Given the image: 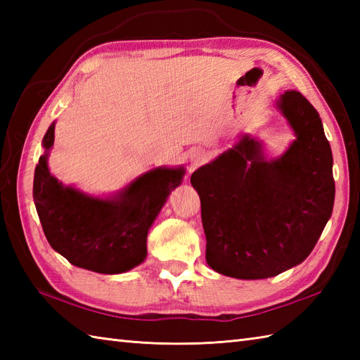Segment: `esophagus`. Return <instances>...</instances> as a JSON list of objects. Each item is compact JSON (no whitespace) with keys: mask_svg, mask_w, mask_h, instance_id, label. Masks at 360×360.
Listing matches in <instances>:
<instances>
[{"mask_svg":"<svg viewBox=\"0 0 360 360\" xmlns=\"http://www.w3.org/2000/svg\"><path fill=\"white\" fill-rule=\"evenodd\" d=\"M204 159H205V151L204 150L193 148L192 151H190V164H192V167L200 165L201 162H204Z\"/></svg>","mask_w":360,"mask_h":360,"instance_id":"obj_1","label":"esophagus"}]
</instances>
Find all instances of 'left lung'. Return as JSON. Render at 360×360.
<instances>
[{
    "label": "left lung",
    "mask_w": 360,
    "mask_h": 360,
    "mask_svg": "<svg viewBox=\"0 0 360 360\" xmlns=\"http://www.w3.org/2000/svg\"><path fill=\"white\" fill-rule=\"evenodd\" d=\"M277 105L295 133L280 158L267 160L262 142L244 134L190 179L201 200L205 259L227 277L269 278L300 264L331 218L333 153L322 119L298 91Z\"/></svg>",
    "instance_id": "obj_1"
}]
</instances>
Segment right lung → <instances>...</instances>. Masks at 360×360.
<instances>
[{
  "instance_id": "add662e5",
  "label": "right lung",
  "mask_w": 360,
  "mask_h": 360,
  "mask_svg": "<svg viewBox=\"0 0 360 360\" xmlns=\"http://www.w3.org/2000/svg\"><path fill=\"white\" fill-rule=\"evenodd\" d=\"M52 124L34 174V202L51 248L71 264L98 274H122L147 257V235L168 195L184 178V167L141 174L111 198L89 196L63 186L48 167Z\"/></svg>"
}]
</instances>
